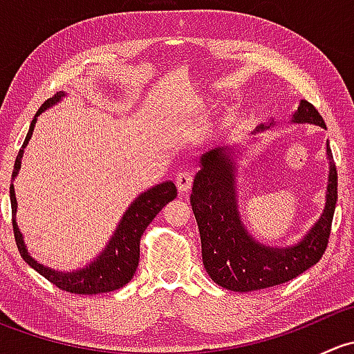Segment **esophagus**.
Wrapping results in <instances>:
<instances>
[{"instance_id":"34e87169","label":"esophagus","mask_w":354,"mask_h":354,"mask_svg":"<svg viewBox=\"0 0 354 354\" xmlns=\"http://www.w3.org/2000/svg\"><path fill=\"white\" fill-rule=\"evenodd\" d=\"M192 183H194V176H192L188 171H180V173L176 174V187L180 192L190 190Z\"/></svg>"}]
</instances>
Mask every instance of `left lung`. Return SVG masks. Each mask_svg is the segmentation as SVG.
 Segmentation results:
<instances>
[{
    "mask_svg": "<svg viewBox=\"0 0 354 354\" xmlns=\"http://www.w3.org/2000/svg\"><path fill=\"white\" fill-rule=\"evenodd\" d=\"M326 128L324 118L308 101L299 102L295 120ZM263 130V127H260ZM231 149H214L202 156L190 203L197 219L202 259L210 279L230 291L248 292L288 283L315 266L329 245L332 217L337 202V171L329 144V187L319 223L296 246L270 248L257 243L241 224L234 192Z\"/></svg>",
    "mask_w": 354,
    "mask_h": 354,
    "instance_id": "left-lung-1",
    "label": "left lung"
}]
</instances>
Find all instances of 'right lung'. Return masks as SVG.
I'll return each instance as SVG.
<instances>
[{
  "label": "right lung",
  "mask_w": 354,
  "mask_h": 354,
  "mask_svg": "<svg viewBox=\"0 0 354 354\" xmlns=\"http://www.w3.org/2000/svg\"><path fill=\"white\" fill-rule=\"evenodd\" d=\"M65 94H56L55 97L48 99L44 104L41 106L35 116L42 113L46 108L58 102ZM35 118L32 120L28 133L25 137V142L20 149L19 156L15 159V166H13L12 178L17 176L20 169V160H22L24 149L28 144L34 131ZM176 187L171 181L160 183L157 187L151 188L149 192L142 194L140 197L135 200L128 210L124 212L123 219H121L120 226H118L116 233L111 238L108 248L97 257L92 263H88L85 269L75 270V272H58V270H51L49 267L41 266L35 262L30 255H28L27 248H25L22 233H20L19 226H17L15 214H17V198L13 185H10V202H12V224H13V234H15L17 248H19L20 255L28 266L34 270H37L42 277L59 288L62 291L73 292V295H99V292H109L114 289L123 288L124 284L130 283L133 277L135 270L138 267V259H140V238L144 231L147 230L152 219L160 212L166 203L176 198Z\"/></svg>",
  "instance_id": "obj_1"
}]
</instances>
